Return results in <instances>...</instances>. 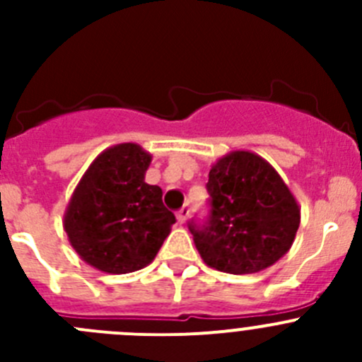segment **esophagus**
Listing matches in <instances>:
<instances>
[{
	"label": "esophagus",
	"instance_id": "34e87169",
	"mask_svg": "<svg viewBox=\"0 0 362 362\" xmlns=\"http://www.w3.org/2000/svg\"><path fill=\"white\" fill-rule=\"evenodd\" d=\"M188 214H190V209H188V206H183V209L179 210V212H177V223H179V225H183L185 221H187Z\"/></svg>",
	"mask_w": 362,
	"mask_h": 362
}]
</instances>
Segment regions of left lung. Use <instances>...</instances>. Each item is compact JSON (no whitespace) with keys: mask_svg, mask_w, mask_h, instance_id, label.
<instances>
[{"mask_svg":"<svg viewBox=\"0 0 362 362\" xmlns=\"http://www.w3.org/2000/svg\"><path fill=\"white\" fill-rule=\"evenodd\" d=\"M210 216L188 228L210 268L226 274H255L290 250L300 209L276 168L261 156L233 150L209 174Z\"/></svg>","mask_w":362,"mask_h":362,"instance_id":"left-lung-1","label":"left lung"}]
</instances>
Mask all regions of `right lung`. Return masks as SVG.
<instances>
[{"label":"right lung","mask_w":362,"mask_h":362,"mask_svg":"<svg viewBox=\"0 0 362 362\" xmlns=\"http://www.w3.org/2000/svg\"><path fill=\"white\" fill-rule=\"evenodd\" d=\"M152 156L136 143L103 150L74 190L63 217L72 248L105 274H130L153 261L175 216L163 190L145 183Z\"/></svg>","instance_id":"1"}]
</instances>
